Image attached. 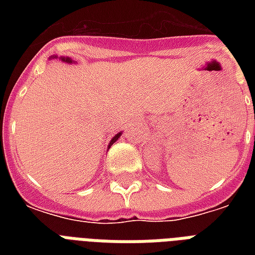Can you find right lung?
<instances>
[{
  "instance_id": "obj_1",
  "label": "right lung",
  "mask_w": 255,
  "mask_h": 255,
  "mask_svg": "<svg viewBox=\"0 0 255 255\" xmlns=\"http://www.w3.org/2000/svg\"><path fill=\"white\" fill-rule=\"evenodd\" d=\"M54 58H57V57H54ZM61 61L66 62V63H73V62H74L73 59H71V58H69V57H61ZM120 135H122V132H119V133H118V135H115V136H114V137H112V140H111V141H110V145H108V148L111 147L112 144L115 143L116 140L119 139Z\"/></svg>"
}]
</instances>
